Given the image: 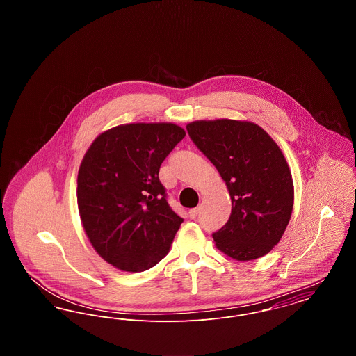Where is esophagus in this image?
Returning a JSON list of instances; mask_svg holds the SVG:
<instances>
[{
  "label": "esophagus",
  "instance_id": "esophagus-1",
  "mask_svg": "<svg viewBox=\"0 0 356 356\" xmlns=\"http://www.w3.org/2000/svg\"><path fill=\"white\" fill-rule=\"evenodd\" d=\"M199 212H200V207H196V208H192L188 213H189V218H191V219H195V218L199 215Z\"/></svg>",
  "mask_w": 356,
  "mask_h": 356
}]
</instances>
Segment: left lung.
<instances>
[{
  "label": "left lung",
  "mask_w": 356,
  "mask_h": 356,
  "mask_svg": "<svg viewBox=\"0 0 356 356\" xmlns=\"http://www.w3.org/2000/svg\"><path fill=\"white\" fill-rule=\"evenodd\" d=\"M186 131L219 170L232 200L227 224L212 235L216 248L237 261L271 252L287 228L295 193L279 145L245 120H197Z\"/></svg>",
  "instance_id": "left-lung-1"
}]
</instances>
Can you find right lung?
Listing matches in <instances>:
<instances>
[{"instance_id":"1","label":"right lung","mask_w":356,"mask_h":356,"mask_svg":"<svg viewBox=\"0 0 356 356\" xmlns=\"http://www.w3.org/2000/svg\"><path fill=\"white\" fill-rule=\"evenodd\" d=\"M186 131L173 122H131L97 136L77 175L81 224L95 251L120 271L152 268L170 251L183 219L159 180Z\"/></svg>"}]
</instances>
